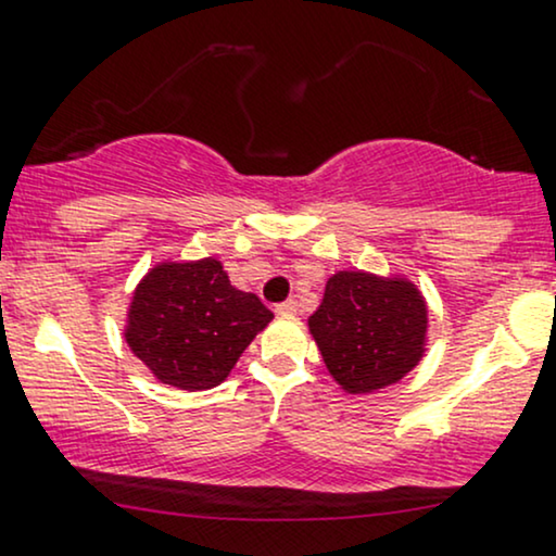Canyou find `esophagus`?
Here are the masks:
<instances>
[{
    "label": "esophagus",
    "mask_w": 556,
    "mask_h": 556,
    "mask_svg": "<svg viewBox=\"0 0 556 556\" xmlns=\"http://www.w3.org/2000/svg\"><path fill=\"white\" fill-rule=\"evenodd\" d=\"M274 311H277L279 316H295L298 303H295V300H285V303H279L277 307H274Z\"/></svg>",
    "instance_id": "esophagus-1"
}]
</instances>
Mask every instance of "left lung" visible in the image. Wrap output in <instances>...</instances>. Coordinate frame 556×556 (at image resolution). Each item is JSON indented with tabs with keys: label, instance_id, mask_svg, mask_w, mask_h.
I'll return each mask as SVG.
<instances>
[{
	"label": "left lung",
	"instance_id": "8db88e82",
	"mask_svg": "<svg viewBox=\"0 0 556 556\" xmlns=\"http://www.w3.org/2000/svg\"><path fill=\"white\" fill-rule=\"evenodd\" d=\"M324 363L344 391L370 393L396 383L425 352L427 305L404 279L339 271L307 318Z\"/></svg>",
	"mask_w": 556,
	"mask_h": 556
}]
</instances>
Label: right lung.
Segmentation results:
<instances>
[{"label": "right lung", "instance_id": "obj_1", "mask_svg": "<svg viewBox=\"0 0 556 556\" xmlns=\"http://www.w3.org/2000/svg\"><path fill=\"white\" fill-rule=\"evenodd\" d=\"M271 318L217 258L160 264L134 290L126 342L160 383L204 391L223 383Z\"/></svg>", "mask_w": 556, "mask_h": 556}]
</instances>
